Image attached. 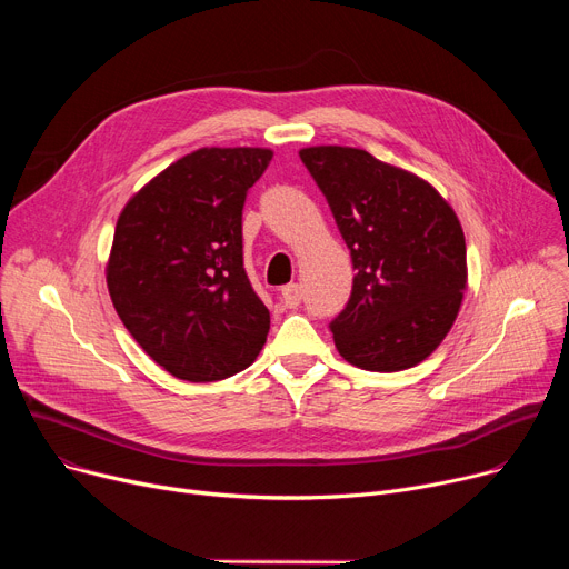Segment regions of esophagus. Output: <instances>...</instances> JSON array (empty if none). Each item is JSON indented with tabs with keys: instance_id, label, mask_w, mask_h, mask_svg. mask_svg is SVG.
<instances>
[{
	"instance_id": "obj_1",
	"label": "esophagus",
	"mask_w": 569,
	"mask_h": 569,
	"mask_svg": "<svg viewBox=\"0 0 569 569\" xmlns=\"http://www.w3.org/2000/svg\"><path fill=\"white\" fill-rule=\"evenodd\" d=\"M281 302L286 309H297L302 302V288L297 283H288L281 288Z\"/></svg>"
}]
</instances>
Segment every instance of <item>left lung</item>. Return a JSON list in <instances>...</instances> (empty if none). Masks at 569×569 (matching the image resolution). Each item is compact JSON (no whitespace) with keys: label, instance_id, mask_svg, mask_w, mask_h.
<instances>
[{"label":"left lung","instance_id":"8db88e82","mask_svg":"<svg viewBox=\"0 0 569 569\" xmlns=\"http://www.w3.org/2000/svg\"><path fill=\"white\" fill-rule=\"evenodd\" d=\"M302 163L352 258V290L330 322L346 362L367 371L420 365L450 332L466 290V239L440 193L365 149L307 147Z\"/></svg>","mask_w":569,"mask_h":569}]
</instances>
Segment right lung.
<instances>
[{"label": "right lung", "instance_id": "1", "mask_svg": "<svg viewBox=\"0 0 569 569\" xmlns=\"http://www.w3.org/2000/svg\"><path fill=\"white\" fill-rule=\"evenodd\" d=\"M269 161L260 147L198 149L119 214L106 272L112 305L174 378L223 380L267 341L269 311L244 269L242 209Z\"/></svg>", "mask_w": 569, "mask_h": 569}]
</instances>
